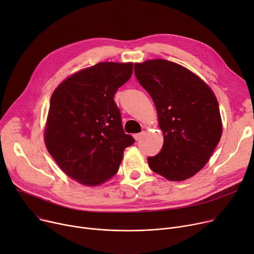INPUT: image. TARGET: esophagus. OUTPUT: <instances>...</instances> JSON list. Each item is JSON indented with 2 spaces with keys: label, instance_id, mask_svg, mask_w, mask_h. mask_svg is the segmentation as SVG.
I'll return each mask as SVG.
<instances>
[{
  "label": "esophagus",
  "instance_id": "obj_1",
  "mask_svg": "<svg viewBox=\"0 0 254 254\" xmlns=\"http://www.w3.org/2000/svg\"><path fill=\"white\" fill-rule=\"evenodd\" d=\"M142 132L141 133H136V134H134V135H133V137H134V139H135V140H139L140 138H141V136H142Z\"/></svg>",
  "mask_w": 254,
  "mask_h": 254
}]
</instances>
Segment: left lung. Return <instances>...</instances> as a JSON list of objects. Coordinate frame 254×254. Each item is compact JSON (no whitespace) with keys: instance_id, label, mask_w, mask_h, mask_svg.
<instances>
[{"instance_id":"8db88e82","label":"left lung","mask_w":254,"mask_h":254,"mask_svg":"<svg viewBox=\"0 0 254 254\" xmlns=\"http://www.w3.org/2000/svg\"><path fill=\"white\" fill-rule=\"evenodd\" d=\"M135 77L151 95L164 134L161 152L148 157L150 168L170 182H183L209 161L222 134L212 89L187 67L166 59L134 64Z\"/></svg>"}]
</instances>
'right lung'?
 Instances as JSON below:
<instances>
[{
    "label": "right lung",
    "instance_id": "obj_1",
    "mask_svg": "<svg viewBox=\"0 0 254 254\" xmlns=\"http://www.w3.org/2000/svg\"><path fill=\"white\" fill-rule=\"evenodd\" d=\"M132 72V63H98L72 73L52 93L44 141L61 169L83 186L110 181L134 142L114 101Z\"/></svg>",
    "mask_w": 254,
    "mask_h": 254
}]
</instances>
